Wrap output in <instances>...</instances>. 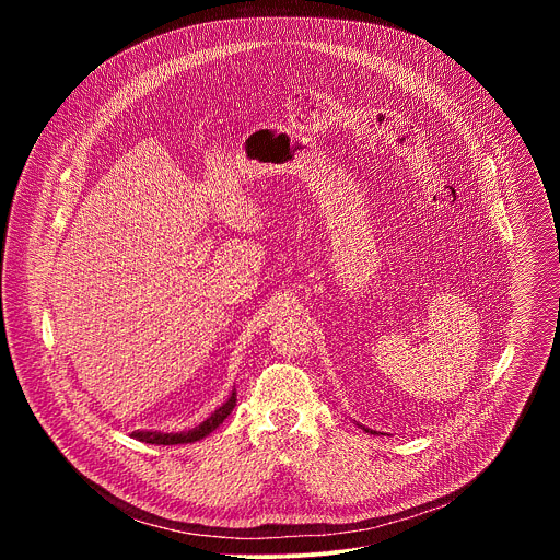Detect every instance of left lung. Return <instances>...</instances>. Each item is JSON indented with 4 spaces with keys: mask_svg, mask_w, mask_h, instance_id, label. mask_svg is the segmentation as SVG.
<instances>
[{
    "mask_svg": "<svg viewBox=\"0 0 560 560\" xmlns=\"http://www.w3.org/2000/svg\"><path fill=\"white\" fill-rule=\"evenodd\" d=\"M363 430H365V432H372V430H368V428H363ZM372 434H374V432H372Z\"/></svg>",
    "mask_w": 560,
    "mask_h": 560,
    "instance_id": "obj_1",
    "label": "left lung"
}]
</instances>
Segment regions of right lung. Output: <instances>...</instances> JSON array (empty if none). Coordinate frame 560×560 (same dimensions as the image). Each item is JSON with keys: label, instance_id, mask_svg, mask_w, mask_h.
<instances>
[{"label": "right lung", "instance_id": "1", "mask_svg": "<svg viewBox=\"0 0 560 560\" xmlns=\"http://www.w3.org/2000/svg\"><path fill=\"white\" fill-rule=\"evenodd\" d=\"M234 406H236V392L232 389L228 401H225L221 408H217L203 423H199V425L192 428V430H186V432H148V430H137V432H132L130 436L143 441V443H152V445L195 443V441L208 436L212 430H217V428L225 421V417L234 410Z\"/></svg>", "mask_w": 560, "mask_h": 560}]
</instances>
